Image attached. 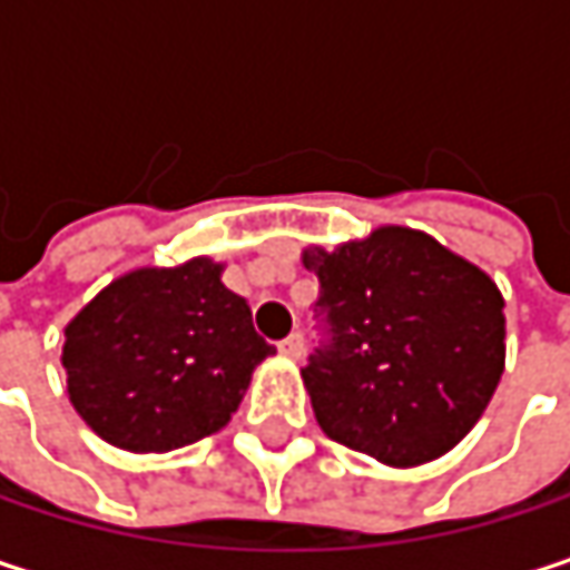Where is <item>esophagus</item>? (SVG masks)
<instances>
[{"label": "esophagus", "instance_id": "34e87169", "mask_svg": "<svg viewBox=\"0 0 570 570\" xmlns=\"http://www.w3.org/2000/svg\"><path fill=\"white\" fill-rule=\"evenodd\" d=\"M303 350H306V346H303V336H299V333H289L284 343H281V353H284L286 360H299Z\"/></svg>", "mask_w": 570, "mask_h": 570}]
</instances>
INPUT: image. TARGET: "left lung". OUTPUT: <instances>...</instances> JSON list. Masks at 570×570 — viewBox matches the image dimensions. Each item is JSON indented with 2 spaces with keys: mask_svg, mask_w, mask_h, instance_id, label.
I'll list each match as a JSON object with an SVG mask.
<instances>
[{
  "mask_svg": "<svg viewBox=\"0 0 570 570\" xmlns=\"http://www.w3.org/2000/svg\"><path fill=\"white\" fill-rule=\"evenodd\" d=\"M326 340L303 366L320 429L409 469L445 455L482 419L505 370L495 281L422 230L380 227L303 250Z\"/></svg>",
  "mask_w": 570,
  "mask_h": 570,
  "instance_id": "obj_1",
  "label": "left lung"
}]
</instances>
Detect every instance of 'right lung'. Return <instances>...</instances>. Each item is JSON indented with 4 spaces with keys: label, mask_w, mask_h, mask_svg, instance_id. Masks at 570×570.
Returning a JSON list of instances; mask_svg holds the SVG:
<instances>
[{
    "label": "right lung",
    "mask_w": 570,
    "mask_h": 570,
    "mask_svg": "<svg viewBox=\"0 0 570 570\" xmlns=\"http://www.w3.org/2000/svg\"><path fill=\"white\" fill-rule=\"evenodd\" d=\"M220 271L210 257L131 271L65 326L68 399L105 442L171 452L230 422L274 346Z\"/></svg>",
    "instance_id": "add662e5"
}]
</instances>
